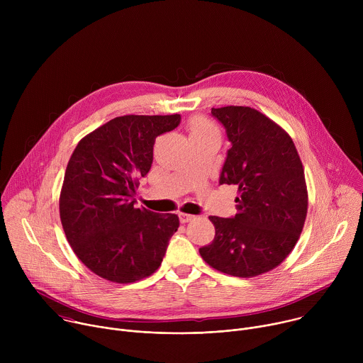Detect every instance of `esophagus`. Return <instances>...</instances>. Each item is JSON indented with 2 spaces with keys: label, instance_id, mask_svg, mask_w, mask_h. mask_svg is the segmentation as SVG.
I'll use <instances>...</instances> for the list:
<instances>
[{
  "label": "esophagus",
  "instance_id": "esophagus-1",
  "mask_svg": "<svg viewBox=\"0 0 363 363\" xmlns=\"http://www.w3.org/2000/svg\"><path fill=\"white\" fill-rule=\"evenodd\" d=\"M195 217L194 216H191V214H184V213H181L179 214V221L182 223V224H185V223H189L191 220H194Z\"/></svg>",
  "mask_w": 363,
  "mask_h": 363
}]
</instances>
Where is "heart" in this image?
<instances>
[{"label":"heart","instance_id":"1","mask_svg":"<svg viewBox=\"0 0 363 363\" xmlns=\"http://www.w3.org/2000/svg\"><path fill=\"white\" fill-rule=\"evenodd\" d=\"M189 135L191 138H202V136H211V135H216L218 136V130L217 128L208 122L203 118H195L189 122Z\"/></svg>","mask_w":363,"mask_h":363}]
</instances>
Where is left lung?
<instances>
[{"mask_svg": "<svg viewBox=\"0 0 363 363\" xmlns=\"http://www.w3.org/2000/svg\"><path fill=\"white\" fill-rule=\"evenodd\" d=\"M231 147L220 185H237V214L210 217L216 237L199 254L213 269L254 277L277 267L296 245L307 214L303 165L291 138L255 109H211Z\"/></svg>", "mask_w": 363, "mask_h": 363, "instance_id": "left-lung-1", "label": "left lung"}]
</instances>
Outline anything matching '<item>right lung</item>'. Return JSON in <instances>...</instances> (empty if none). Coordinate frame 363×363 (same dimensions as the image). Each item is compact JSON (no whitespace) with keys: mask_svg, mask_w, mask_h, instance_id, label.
<instances>
[{"mask_svg":"<svg viewBox=\"0 0 363 363\" xmlns=\"http://www.w3.org/2000/svg\"><path fill=\"white\" fill-rule=\"evenodd\" d=\"M181 115L119 116L76 146L60 194L67 241L94 274L133 283L157 270L179 227L175 214L135 208L138 181L149 172L157 136Z\"/></svg>","mask_w":363,"mask_h":363,"instance_id":"add662e5","label":"right lung"}]
</instances>
